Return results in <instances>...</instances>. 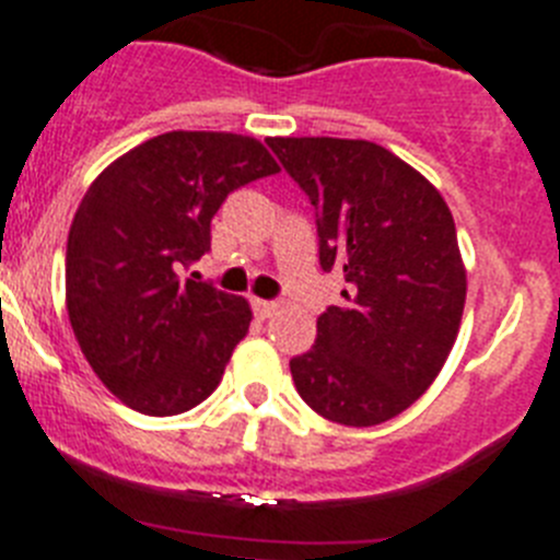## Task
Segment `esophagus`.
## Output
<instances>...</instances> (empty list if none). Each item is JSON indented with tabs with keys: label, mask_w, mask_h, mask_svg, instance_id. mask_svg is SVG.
Masks as SVG:
<instances>
[{
	"label": "esophagus",
	"mask_w": 560,
	"mask_h": 560,
	"mask_svg": "<svg viewBox=\"0 0 560 560\" xmlns=\"http://www.w3.org/2000/svg\"><path fill=\"white\" fill-rule=\"evenodd\" d=\"M253 310H256V315L259 318H270V315L279 310V304L276 301H265V299H253Z\"/></svg>",
	"instance_id": "esophagus-1"
}]
</instances>
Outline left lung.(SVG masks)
I'll return each instance as SVG.
<instances>
[{
	"instance_id": "8db88e82",
	"label": "left lung",
	"mask_w": 560,
	"mask_h": 560,
	"mask_svg": "<svg viewBox=\"0 0 560 560\" xmlns=\"http://www.w3.org/2000/svg\"><path fill=\"white\" fill-rule=\"evenodd\" d=\"M315 206L318 261L343 273V301L290 361L301 400L340 425L406 411L448 361L465 310V265L445 199L369 140L267 138Z\"/></svg>"
}]
</instances>
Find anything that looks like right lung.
Returning <instances> with one entry per match:
<instances>
[{"label":"right lung","instance_id":"right-lung-1","mask_svg":"<svg viewBox=\"0 0 560 560\" xmlns=\"http://www.w3.org/2000/svg\"><path fill=\"white\" fill-rule=\"evenodd\" d=\"M276 172L256 138L165 132L115 160L81 199L67 315L92 372L140 415H183L220 386L253 313L183 270L211 250L228 194Z\"/></svg>","mask_w":560,"mask_h":560}]
</instances>
